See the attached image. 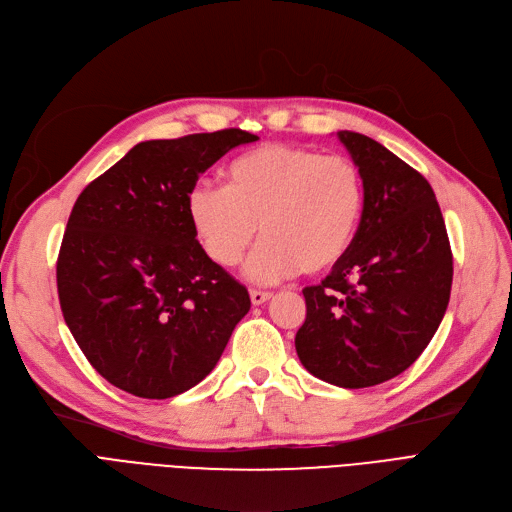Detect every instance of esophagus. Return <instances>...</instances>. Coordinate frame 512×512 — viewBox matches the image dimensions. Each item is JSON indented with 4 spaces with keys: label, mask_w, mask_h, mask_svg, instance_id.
Here are the masks:
<instances>
[{
    "label": "esophagus",
    "mask_w": 512,
    "mask_h": 512,
    "mask_svg": "<svg viewBox=\"0 0 512 512\" xmlns=\"http://www.w3.org/2000/svg\"><path fill=\"white\" fill-rule=\"evenodd\" d=\"M272 299V293L268 291H251V303L253 305H263L265 301Z\"/></svg>",
    "instance_id": "obj_1"
}]
</instances>
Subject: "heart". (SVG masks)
<instances>
[{"instance_id":"b5f03b06","label":"heart","mask_w":512,"mask_h":512,"mask_svg":"<svg viewBox=\"0 0 512 512\" xmlns=\"http://www.w3.org/2000/svg\"><path fill=\"white\" fill-rule=\"evenodd\" d=\"M366 205L360 167L341 154L268 144L236 157L228 186L198 182L186 211L207 257L232 268L261 230L249 280L274 284L297 272L322 274L347 255Z\"/></svg>"}]
</instances>
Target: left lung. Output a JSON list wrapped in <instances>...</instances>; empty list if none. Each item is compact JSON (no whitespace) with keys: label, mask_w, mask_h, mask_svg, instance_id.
Wrapping results in <instances>:
<instances>
[{"label":"left lung","mask_w":512,"mask_h":512,"mask_svg":"<svg viewBox=\"0 0 512 512\" xmlns=\"http://www.w3.org/2000/svg\"><path fill=\"white\" fill-rule=\"evenodd\" d=\"M364 177L366 205L347 255L305 286L301 364L318 379L364 389L410 368L448 309L452 249L431 184L376 140L339 131Z\"/></svg>","instance_id":"8db88e82"}]
</instances>
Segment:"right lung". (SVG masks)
Here are the masks:
<instances>
[{
  "instance_id": "obj_1",
  "label": "right lung",
  "mask_w": 512,
  "mask_h": 512,
  "mask_svg": "<svg viewBox=\"0 0 512 512\" xmlns=\"http://www.w3.org/2000/svg\"><path fill=\"white\" fill-rule=\"evenodd\" d=\"M255 140L221 129L140 142L79 194L58 253V299L110 385L144 399L192 389L247 316V288L207 257L186 198L198 175Z\"/></svg>"
}]
</instances>
